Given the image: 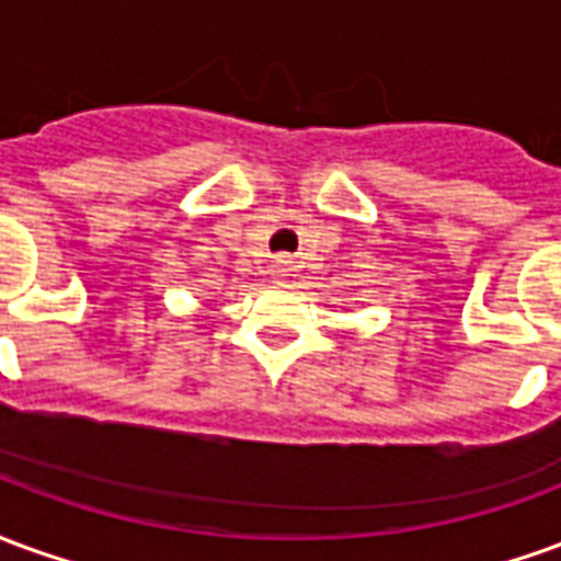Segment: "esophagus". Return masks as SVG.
<instances>
[{
	"instance_id": "esophagus-1",
	"label": "esophagus",
	"mask_w": 561,
	"mask_h": 561,
	"mask_svg": "<svg viewBox=\"0 0 561 561\" xmlns=\"http://www.w3.org/2000/svg\"><path fill=\"white\" fill-rule=\"evenodd\" d=\"M273 276H288V261H285V257H279V261H276V267H273Z\"/></svg>"
}]
</instances>
